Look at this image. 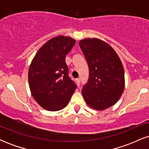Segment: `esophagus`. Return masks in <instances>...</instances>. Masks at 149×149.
Masks as SVG:
<instances>
[{
	"label": "esophagus",
	"mask_w": 149,
	"mask_h": 149,
	"mask_svg": "<svg viewBox=\"0 0 149 149\" xmlns=\"http://www.w3.org/2000/svg\"><path fill=\"white\" fill-rule=\"evenodd\" d=\"M76 81L77 84H78V85H80V78H77V79L76 80Z\"/></svg>",
	"instance_id": "34e87169"
}]
</instances>
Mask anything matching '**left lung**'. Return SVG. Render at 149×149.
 Listing matches in <instances>:
<instances>
[{
  "instance_id": "8db88e82",
  "label": "left lung",
  "mask_w": 149,
  "mask_h": 149,
  "mask_svg": "<svg viewBox=\"0 0 149 149\" xmlns=\"http://www.w3.org/2000/svg\"><path fill=\"white\" fill-rule=\"evenodd\" d=\"M79 45L89 68L88 80L82 89L83 98L92 109H108L118 102L123 92L122 62L115 50L100 39H83Z\"/></svg>"
}]
</instances>
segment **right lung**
Instances as JSON below:
<instances>
[{
	"label": "right lung",
	"instance_id": "right-lung-1",
	"mask_svg": "<svg viewBox=\"0 0 149 149\" xmlns=\"http://www.w3.org/2000/svg\"><path fill=\"white\" fill-rule=\"evenodd\" d=\"M76 40L62 36L53 38L40 47L29 70V83L34 100L50 111L64 109L77 88L69 76L66 55Z\"/></svg>",
	"mask_w": 149,
	"mask_h": 149
}]
</instances>
